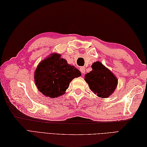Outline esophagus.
<instances>
[{
	"label": "esophagus",
	"instance_id": "34e87169",
	"mask_svg": "<svg viewBox=\"0 0 147 147\" xmlns=\"http://www.w3.org/2000/svg\"><path fill=\"white\" fill-rule=\"evenodd\" d=\"M80 70L82 74H84V72H85V68H84V67H81L80 68Z\"/></svg>",
	"mask_w": 147,
	"mask_h": 147
}]
</instances>
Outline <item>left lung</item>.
<instances>
[{"instance_id": "1", "label": "left lung", "mask_w": 147, "mask_h": 147, "mask_svg": "<svg viewBox=\"0 0 147 147\" xmlns=\"http://www.w3.org/2000/svg\"><path fill=\"white\" fill-rule=\"evenodd\" d=\"M92 70L85 75V81L97 96L107 98L114 92L118 80L111 71L99 61L92 65Z\"/></svg>"}]
</instances>
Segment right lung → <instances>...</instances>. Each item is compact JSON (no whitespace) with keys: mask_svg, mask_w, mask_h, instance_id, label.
<instances>
[{"mask_svg":"<svg viewBox=\"0 0 147 147\" xmlns=\"http://www.w3.org/2000/svg\"><path fill=\"white\" fill-rule=\"evenodd\" d=\"M81 75L79 70L68 64L60 55L53 53L39 63L34 79L38 90L43 95L55 98L64 94L70 82Z\"/></svg>","mask_w":147,"mask_h":147,"instance_id":"add662e5","label":"right lung"}]
</instances>
